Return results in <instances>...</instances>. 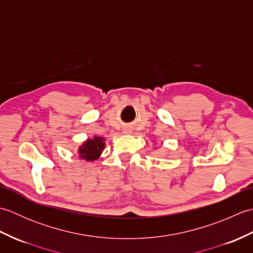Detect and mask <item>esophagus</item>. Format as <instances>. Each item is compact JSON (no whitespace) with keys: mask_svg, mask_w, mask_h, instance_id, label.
<instances>
[{"mask_svg":"<svg viewBox=\"0 0 253 253\" xmlns=\"http://www.w3.org/2000/svg\"><path fill=\"white\" fill-rule=\"evenodd\" d=\"M125 132H129V131H125Z\"/></svg>","mask_w":253,"mask_h":253,"instance_id":"obj_1","label":"esophagus"}]
</instances>
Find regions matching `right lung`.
I'll use <instances>...</instances> for the list:
<instances>
[{"label":"right lung","mask_w":253,"mask_h":253,"mask_svg":"<svg viewBox=\"0 0 253 253\" xmlns=\"http://www.w3.org/2000/svg\"><path fill=\"white\" fill-rule=\"evenodd\" d=\"M105 147V139L103 137L94 136L87 139L78 149L79 158L85 160L87 162H93L98 160Z\"/></svg>","instance_id":"right-lung-1"}]
</instances>
